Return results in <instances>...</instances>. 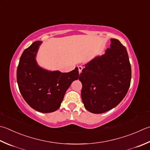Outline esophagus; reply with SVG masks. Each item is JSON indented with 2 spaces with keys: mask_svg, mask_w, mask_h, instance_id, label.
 Wrapping results in <instances>:
<instances>
[{
  "mask_svg": "<svg viewBox=\"0 0 150 150\" xmlns=\"http://www.w3.org/2000/svg\"><path fill=\"white\" fill-rule=\"evenodd\" d=\"M82 69H83V67L81 66L78 67V71H79V73H80V74L81 72V71H82Z\"/></svg>",
  "mask_w": 150,
  "mask_h": 150,
  "instance_id": "obj_1",
  "label": "esophagus"
}]
</instances>
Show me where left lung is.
Listing matches in <instances>:
<instances>
[{
    "instance_id": "left-lung-1",
    "label": "left lung",
    "mask_w": 150,
    "mask_h": 150,
    "mask_svg": "<svg viewBox=\"0 0 150 150\" xmlns=\"http://www.w3.org/2000/svg\"><path fill=\"white\" fill-rule=\"evenodd\" d=\"M110 47L85 64L79 80L84 107L93 114L114 108L123 99L131 84V67L125 47L111 38Z\"/></svg>"
}]
</instances>
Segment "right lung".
I'll list each match as a JSON object with an SVG mask.
<instances>
[{"label": "right lung", "mask_w": 150, "mask_h": 150, "mask_svg": "<svg viewBox=\"0 0 150 150\" xmlns=\"http://www.w3.org/2000/svg\"><path fill=\"white\" fill-rule=\"evenodd\" d=\"M42 41H36L23 52L17 69V81L22 97L29 105L42 113L55 112L67 90L78 79V68L69 72L50 71L39 67L36 53Z\"/></svg>", "instance_id": "1"}]
</instances>
